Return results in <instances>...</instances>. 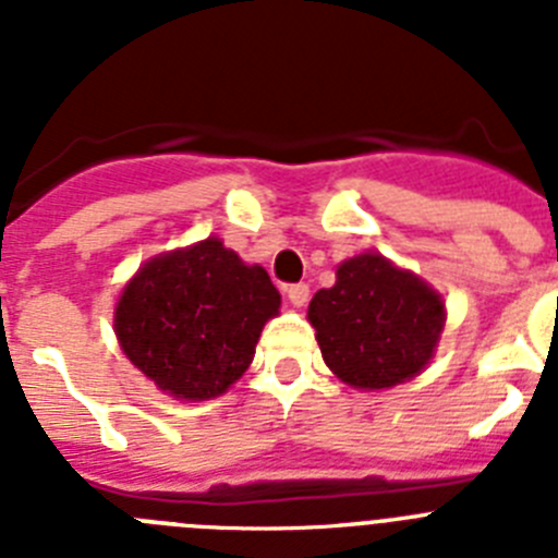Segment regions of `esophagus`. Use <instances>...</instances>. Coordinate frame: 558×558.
<instances>
[{"instance_id": "34e87169", "label": "esophagus", "mask_w": 558, "mask_h": 558, "mask_svg": "<svg viewBox=\"0 0 558 558\" xmlns=\"http://www.w3.org/2000/svg\"><path fill=\"white\" fill-rule=\"evenodd\" d=\"M284 293H288V299L293 307H304V304L310 302V284H304V282L290 284V288H284Z\"/></svg>"}]
</instances>
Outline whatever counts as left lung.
<instances>
[{
  "label": "left lung",
  "instance_id": "left-lung-1",
  "mask_svg": "<svg viewBox=\"0 0 558 558\" xmlns=\"http://www.w3.org/2000/svg\"><path fill=\"white\" fill-rule=\"evenodd\" d=\"M324 363L354 388H391L418 374L445 327V302L386 256L360 254L307 310Z\"/></svg>",
  "mask_w": 558,
  "mask_h": 558
}]
</instances>
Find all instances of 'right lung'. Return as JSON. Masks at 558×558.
I'll return each instance as SVG.
<instances>
[{"mask_svg":"<svg viewBox=\"0 0 558 558\" xmlns=\"http://www.w3.org/2000/svg\"><path fill=\"white\" fill-rule=\"evenodd\" d=\"M279 304L265 268L209 236L140 268L122 290L113 327L122 352L161 391L211 399L243 377Z\"/></svg>","mask_w":558,"mask_h":558,"instance_id":"obj_1","label":"right lung"}]
</instances>
